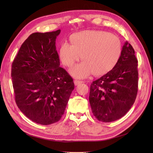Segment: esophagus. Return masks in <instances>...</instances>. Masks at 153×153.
<instances>
[{
	"label": "esophagus",
	"instance_id": "obj_1",
	"mask_svg": "<svg viewBox=\"0 0 153 153\" xmlns=\"http://www.w3.org/2000/svg\"><path fill=\"white\" fill-rule=\"evenodd\" d=\"M82 83H83V82L82 81H80V80H75V81H74V84H75V85H78L79 84H82Z\"/></svg>",
	"mask_w": 153,
	"mask_h": 153
}]
</instances>
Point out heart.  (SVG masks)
Returning <instances> with one entry per match:
<instances>
[{"mask_svg":"<svg viewBox=\"0 0 153 153\" xmlns=\"http://www.w3.org/2000/svg\"><path fill=\"white\" fill-rule=\"evenodd\" d=\"M71 45L63 43L59 56L64 66L70 68L81 59L84 62L75 66L69 73L83 78L92 75L103 76L117 65L123 52L122 43L117 36L103 30H84L69 38Z\"/></svg>","mask_w":153,"mask_h":153,"instance_id":"obj_1","label":"heart"}]
</instances>
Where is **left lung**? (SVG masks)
Masks as SVG:
<instances>
[{
	"instance_id": "left-lung-1",
	"label": "left lung",
	"mask_w": 153,
	"mask_h": 153,
	"mask_svg": "<svg viewBox=\"0 0 153 153\" xmlns=\"http://www.w3.org/2000/svg\"><path fill=\"white\" fill-rule=\"evenodd\" d=\"M137 63L135 50L126 41L117 65L108 73L92 82L89 100L92 112L98 121H115L131 108L138 91Z\"/></svg>"
}]
</instances>
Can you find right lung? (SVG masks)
Wrapping results in <instances>:
<instances>
[{"instance_id":"right-lung-1","label":"right lung","mask_w":153,"mask_h":153,"mask_svg":"<svg viewBox=\"0 0 153 153\" xmlns=\"http://www.w3.org/2000/svg\"><path fill=\"white\" fill-rule=\"evenodd\" d=\"M61 30L35 32L21 46L12 64L11 77L18 107L34 123L59 121L75 87L60 66L55 41Z\"/></svg>"}]
</instances>
